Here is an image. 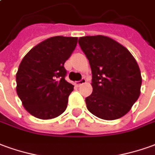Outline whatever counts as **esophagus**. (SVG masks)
<instances>
[{
  "label": "esophagus",
  "instance_id": "obj_1",
  "mask_svg": "<svg viewBox=\"0 0 155 155\" xmlns=\"http://www.w3.org/2000/svg\"><path fill=\"white\" fill-rule=\"evenodd\" d=\"M85 82H86V80H85V78H82L81 81H75V85H77V86H80L82 84H85Z\"/></svg>",
  "mask_w": 155,
  "mask_h": 155
}]
</instances>
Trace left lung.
<instances>
[{
	"label": "left lung",
	"mask_w": 155,
	"mask_h": 155,
	"mask_svg": "<svg viewBox=\"0 0 155 155\" xmlns=\"http://www.w3.org/2000/svg\"><path fill=\"white\" fill-rule=\"evenodd\" d=\"M78 43L92 73L93 91L85 98L87 109L104 120L123 117L140 95L138 63L126 48L108 37H82Z\"/></svg>",
	"instance_id": "1"
}]
</instances>
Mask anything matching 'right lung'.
Listing matches in <instances>:
<instances>
[{
    "instance_id": "1",
    "label": "right lung",
    "mask_w": 155,
    "mask_h": 155,
    "mask_svg": "<svg viewBox=\"0 0 155 155\" xmlns=\"http://www.w3.org/2000/svg\"><path fill=\"white\" fill-rule=\"evenodd\" d=\"M77 38L53 37L25 55L16 75L17 92L25 109L40 119L54 118L66 110L74 85L65 81L64 63Z\"/></svg>"
}]
</instances>
